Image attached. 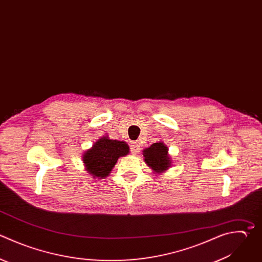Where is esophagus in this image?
<instances>
[{"label":"esophagus","instance_id":"34e87169","mask_svg":"<svg viewBox=\"0 0 262 262\" xmlns=\"http://www.w3.org/2000/svg\"><path fill=\"white\" fill-rule=\"evenodd\" d=\"M130 148H131V152H132V155H136V154L139 151L140 146L137 144V142H132V143H131V145H130Z\"/></svg>","mask_w":262,"mask_h":262}]
</instances>
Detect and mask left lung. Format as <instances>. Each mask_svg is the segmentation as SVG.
Returning a JSON list of instances; mask_svg holds the SVG:
<instances>
[{
	"label": "left lung",
	"mask_w": 262,
	"mask_h": 262,
	"mask_svg": "<svg viewBox=\"0 0 262 262\" xmlns=\"http://www.w3.org/2000/svg\"><path fill=\"white\" fill-rule=\"evenodd\" d=\"M145 164L157 175L166 172L172 166V160L168 154L167 145L162 142L152 143L142 150Z\"/></svg>",
	"instance_id": "left-lung-1"
}]
</instances>
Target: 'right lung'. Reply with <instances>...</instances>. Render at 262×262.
<instances>
[{
    "instance_id": "obj_1",
    "label": "right lung",
    "mask_w": 262,
    "mask_h": 262,
    "mask_svg": "<svg viewBox=\"0 0 262 262\" xmlns=\"http://www.w3.org/2000/svg\"><path fill=\"white\" fill-rule=\"evenodd\" d=\"M128 154L129 145L125 141L111 139L107 135H104L84 152L85 170L93 178L104 179L114 169L118 159Z\"/></svg>"
}]
</instances>
